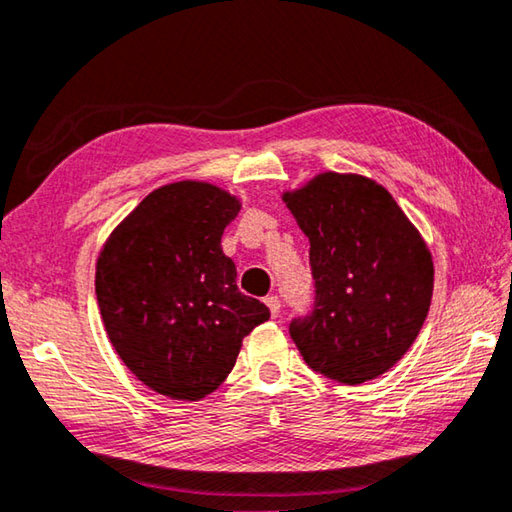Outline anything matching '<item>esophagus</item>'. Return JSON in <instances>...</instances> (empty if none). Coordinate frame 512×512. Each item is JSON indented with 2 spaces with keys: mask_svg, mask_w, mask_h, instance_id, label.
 Wrapping results in <instances>:
<instances>
[{
  "mask_svg": "<svg viewBox=\"0 0 512 512\" xmlns=\"http://www.w3.org/2000/svg\"><path fill=\"white\" fill-rule=\"evenodd\" d=\"M265 304H267V308H270L272 317H279V313H281V299L279 297H276V295L265 297Z\"/></svg>",
  "mask_w": 512,
  "mask_h": 512,
  "instance_id": "obj_1",
  "label": "esophagus"
}]
</instances>
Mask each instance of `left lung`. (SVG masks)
<instances>
[{"label":"left lung","instance_id":"left-lung-1","mask_svg":"<svg viewBox=\"0 0 512 512\" xmlns=\"http://www.w3.org/2000/svg\"><path fill=\"white\" fill-rule=\"evenodd\" d=\"M283 201L311 242L315 281L311 313L290 322V338L326 379H376L406 354L429 313V247L390 192L358 174H317Z\"/></svg>","mask_w":512,"mask_h":512}]
</instances>
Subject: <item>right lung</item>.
<instances>
[{
  "label": "right lung",
  "mask_w": 512,
  "mask_h": 512,
  "mask_svg": "<svg viewBox=\"0 0 512 512\" xmlns=\"http://www.w3.org/2000/svg\"><path fill=\"white\" fill-rule=\"evenodd\" d=\"M240 201L211 183L154 190L106 240L95 292L108 340L138 379L172 399L220 388L242 338L270 317L242 295L222 233Z\"/></svg>",
  "instance_id": "right-lung-1"
}]
</instances>
